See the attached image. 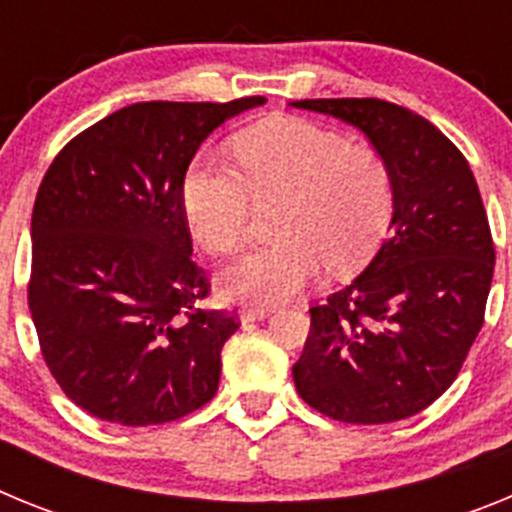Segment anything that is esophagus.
Returning <instances> with one entry per match:
<instances>
[{
	"label": "esophagus",
	"instance_id": "obj_1",
	"mask_svg": "<svg viewBox=\"0 0 512 512\" xmlns=\"http://www.w3.org/2000/svg\"><path fill=\"white\" fill-rule=\"evenodd\" d=\"M241 320L243 323H253V320H264L266 315H269V307H253V305H246L241 307Z\"/></svg>",
	"mask_w": 512,
	"mask_h": 512
}]
</instances>
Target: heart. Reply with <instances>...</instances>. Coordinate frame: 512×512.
<instances>
[{
    "instance_id": "heart-1",
    "label": "heart",
    "mask_w": 512,
    "mask_h": 512,
    "mask_svg": "<svg viewBox=\"0 0 512 512\" xmlns=\"http://www.w3.org/2000/svg\"><path fill=\"white\" fill-rule=\"evenodd\" d=\"M233 153L238 171L200 153L179 184L184 220L215 256L241 251L256 207L277 205V241L220 277L230 300L277 305L315 282L323 261L351 271L377 253L395 212V184L374 148L351 146L315 122L274 117L243 130Z\"/></svg>"
}]
</instances>
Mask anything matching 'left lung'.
<instances>
[{
	"instance_id": "1",
	"label": "left lung",
	"mask_w": 512,
	"mask_h": 512,
	"mask_svg": "<svg viewBox=\"0 0 512 512\" xmlns=\"http://www.w3.org/2000/svg\"><path fill=\"white\" fill-rule=\"evenodd\" d=\"M354 125L390 166L392 233L364 274L310 307L292 377L341 423L410 418L449 390L485 323L495 243L467 158L425 117L374 97L300 99Z\"/></svg>"
}]
</instances>
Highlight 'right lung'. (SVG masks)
Returning <instances> with one entry per match:
<instances>
[{"label":"right lung","mask_w":512,"mask_h":512,"mask_svg":"<svg viewBox=\"0 0 512 512\" xmlns=\"http://www.w3.org/2000/svg\"><path fill=\"white\" fill-rule=\"evenodd\" d=\"M138 102L58 151L33 207L27 305L66 397L120 425L171 423L210 402L238 330L205 310V269L179 202L184 169L228 117L264 104Z\"/></svg>","instance_id":"add662e5"}]
</instances>
